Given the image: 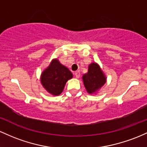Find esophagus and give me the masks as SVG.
I'll list each match as a JSON object with an SVG mask.
<instances>
[{
  "label": "esophagus",
  "instance_id": "obj_1",
  "mask_svg": "<svg viewBox=\"0 0 147 147\" xmlns=\"http://www.w3.org/2000/svg\"><path fill=\"white\" fill-rule=\"evenodd\" d=\"M75 76L77 78H78L79 77H80V71H76L75 72Z\"/></svg>",
  "mask_w": 147,
  "mask_h": 147
}]
</instances>
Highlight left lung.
Masks as SVG:
<instances>
[{
  "mask_svg": "<svg viewBox=\"0 0 147 147\" xmlns=\"http://www.w3.org/2000/svg\"><path fill=\"white\" fill-rule=\"evenodd\" d=\"M84 85L89 94H95L106 82V77L99 65L92 62L89 65L88 72L82 76Z\"/></svg>",
  "mask_w": 147,
  "mask_h": 147,
  "instance_id": "obj_1",
  "label": "left lung"
}]
</instances>
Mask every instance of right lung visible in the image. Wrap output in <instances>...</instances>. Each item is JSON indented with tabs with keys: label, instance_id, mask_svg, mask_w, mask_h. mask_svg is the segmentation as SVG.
Returning <instances> with one entry per match:
<instances>
[{
	"label": "right lung",
	"instance_id": "obj_1",
	"mask_svg": "<svg viewBox=\"0 0 147 147\" xmlns=\"http://www.w3.org/2000/svg\"><path fill=\"white\" fill-rule=\"evenodd\" d=\"M73 78L68 68L62 65L57 59H54L41 75V82L49 93L58 96L65 88L66 82Z\"/></svg>",
	"mask_w": 147,
	"mask_h": 147
}]
</instances>
